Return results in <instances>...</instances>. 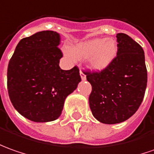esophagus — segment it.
I'll return each mask as SVG.
<instances>
[{"label": "esophagus", "instance_id": "1", "mask_svg": "<svg viewBox=\"0 0 154 154\" xmlns=\"http://www.w3.org/2000/svg\"><path fill=\"white\" fill-rule=\"evenodd\" d=\"M80 76H81V78H82V80H86V75L84 74V73L82 72L81 71V69H80Z\"/></svg>", "mask_w": 154, "mask_h": 154}]
</instances>
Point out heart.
Instances as JSON below:
<instances>
[{
	"label": "heart",
	"instance_id": "b5f03b06",
	"mask_svg": "<svg viewBox=\"0 0 154 154\" xmlns=\"http://www.w3.org/2000/svg\"><path fill=\"white\" fill-rule=\"evenodd\" d=\"M118 52L114 38H94L80 43L72 50V55L77 59H88L91 68L97 72L106 69L114 61Z\"/></svg>",
	"mask_w": 154,
	"mask_h": 154
}]
</instances>
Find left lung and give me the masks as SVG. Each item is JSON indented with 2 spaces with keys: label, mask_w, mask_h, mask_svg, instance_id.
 <instances>
[{
  "label": "left lung",
  "mask_w": 154,
  "mask_h": 154,
  "mask_svg": "<svg viewBox=\"0 0 154 154\" xmlns=\"http://www.w3.org/2000/svg\"><path fill=\"white\" fill-rule=\"evenodd\" d=\"M116 41V57L107 68L101 72L83 71L92 85L91 111L104 124L121 123L133 116L147 88V72L142 46L125 33H117Z\"/></svg>",
  "instance_id": "1"
}]
</instances>
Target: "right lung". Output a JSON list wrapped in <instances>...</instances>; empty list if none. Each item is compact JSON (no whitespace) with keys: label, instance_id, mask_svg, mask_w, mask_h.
Returning a JSON list of instances; mask_svg holds the SVG:
<instances>
[{"label":"right lung","instance_id":"obj_1","mask_svg":"<svg viewBox=\"0 0 154 154\" xmlns=\"http://www.w3.org/2000/svg\"><path fill=\"white\" fill-rule=\"evenodd\" d=\"M59 33L41 31L22 38L7 67V90L12 105L34 122L60 116L64 101L81 81L79 69L62 70Z\"/></svg>","mask_w":154,"mask_h":154}]
</instances>
